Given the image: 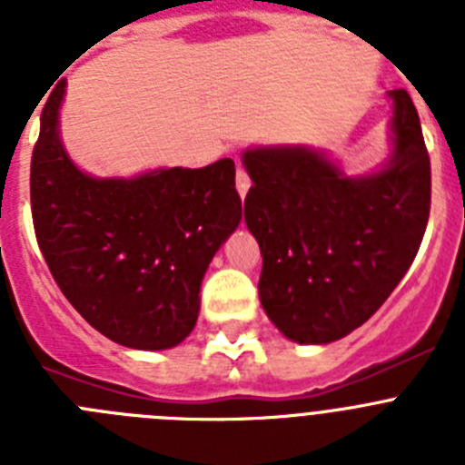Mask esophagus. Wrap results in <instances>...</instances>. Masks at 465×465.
Segmentation results:
<instances>
[{"label":"esophagus","instance_id":"obj_1","mask_svg":"<svg viewBox=\"0 0 465 465\" xmlns=\"http://www.w3.org/2000/svg\"><path fill=\"white\" fill-rule=\"evenodd\" d=\"M249 186H252V179H249V174H246L244 165H242V163H237V191H240L242 197L246 195Z\"/></svg>","mask_w":465,"mask_h":465}]
</instances>
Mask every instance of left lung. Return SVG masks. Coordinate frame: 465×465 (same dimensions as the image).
I'll return each instance as SVG.
<instances>
[{"instance_id":"obj_1","label":"left lung","mask_w":465,"mask_h":465,"mask_svg":"<svg viewBox=\"0 0 465 465\" xmlns=\"http://www.w3.org/2000/svg\"><path fill=\"white\" fill-rule=\"evenodd\" d=\"M396 151L351 179L307 149L246 151L244 219L262 256L258 293L289 340L326 344L363 326L412 265L430 212V160L408 90H393Z\"/></svg>"}]
</instances>
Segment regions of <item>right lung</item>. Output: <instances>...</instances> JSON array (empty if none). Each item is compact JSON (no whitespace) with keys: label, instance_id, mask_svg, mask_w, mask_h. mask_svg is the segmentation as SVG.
<instances>
[{"label":"right lung","instance_id":"add662e5","mask_svg":"<svg viewBox=\"0 0 465 465\" xmlns=\"http://www.w3.org/2000/svg\"><path fill=\"white\" fill-rule=\"evenodd\" d=\"M64 81L41 111L30 200L53 279L85 322L133 349H170L195 328L200 283L242 219L235 163L93 179L57 139Z\"/></svg>","mask_w":465,"mask_h":465}]
</instances>
